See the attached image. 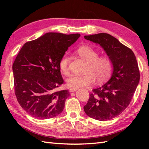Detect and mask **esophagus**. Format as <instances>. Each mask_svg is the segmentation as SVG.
Here are the masks:
<instances>
[{"mask_svg": "<svg viewBox=\"0 0 149 149\" xmlns=\"http://www.w3.org/2000/svg\"><path fill=\"white\" fill-rule=\"evenodd\" d=\"M77 90V89H76V88H70V92H74V91H75Z\"/></svg>", "mask_w": 149, "mask_h": 149, "instance_id": "34e87169", "label": "esophagus"}]
</instances>
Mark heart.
I'll return each instance as SVG.
<instances>
[{
	"instance_id": "obj_1",
	"label": "heart",
	"mask_w": 149,
	"mask_h": 149,
	"mask_svg": "<svg viewBox=\"0 0 149 149\" xmlns=\"http://www.w3.org/2000/svg\"><path fill=\"white\" fill-rule=\"evenodd\" d=\"M75 53L86 62V74L83 75H72L66 79V86L71 88L86 87L93 84L96 79L98 83H102L108 79L113 70L111 60L107 56H100L95 49L89 45H83L75 50ZM69 57L64 54L60 59L59 68L62 74L67 75L70 73L68 67Z\"/></svg>"
}]
</instances>
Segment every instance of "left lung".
I'll list each match as a JSON object with an SVG mask.
<instances>
[{
    "label": "left lung",
    "instance_id": "left-lung-1",
    "mask_svg": "<svg viewBox=\"0 0 149 149\" xmlns=\"http://www.w3.org/2000/svg\"><path fill=\"white\" fill-rule=\"evenodd\" d=\"M84 37L100 45L111 60L113 68L110 79L90 94L84 111L93 119L109 120L121 114L130 104L140 81L138 63L132 50L109 34Z\"/></svg>",
    "mask_w": 149,
    "mask_h": 149
}]
</instances>
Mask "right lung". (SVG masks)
<instances>
[{"label": "right lung", "instance_id": "right-lung-1", "mask_svg": "<svg viewBox=\"0 0 149 149\" xmlns=\"http://www.w3.org/2000/svg\"><path fill=\"white\" fill-rule=\"evenodd\" d=\"M80 36L47 33L25 43L18 52L13 65L15 95L31 116L49 119L63 111L70 94L56 91L64 82L59 62Z\"/></svg>", "mask_w": 149, "mask_h": 149}]
</instances>
